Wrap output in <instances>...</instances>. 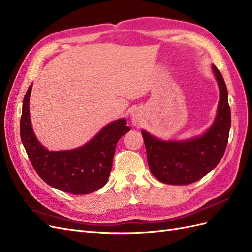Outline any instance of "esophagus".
I'll list each match as a JSON object with an SVG mask.
<instances>
[{"label":"esophagus","mask_w":252,"mask_h":252,"mask_svg":"<svg viewBox=\"0 0 252 252\" xmlns=\"http://www.w3.org/2000/svg\"><path fill=\"white\" fill-rule=\"evenodd\" d=\"M131 118H132V122H133L134 124H136V125H138V124L140 123V122H141V121H140L141 118H140V116H139V113L136 112V111H133V112H132Z\"/></svg>","instance_id":"1"}]
</instances>
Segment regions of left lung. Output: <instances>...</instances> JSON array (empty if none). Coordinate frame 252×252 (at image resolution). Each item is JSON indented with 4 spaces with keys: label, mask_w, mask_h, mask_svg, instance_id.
I'll list each match as a JSON object with an SVG mask.
<instances>
[{
    "label": "left lung",
    "mask_w": 252,
    "mask_h": 252,
    "mask_svg": "<svg viewBox=\"0 0 252 252\" xmlns=\"http://www.w3.org/2000/svg\"><path fill=\"white\" fill-rule=\"evenodd\" d=\"M220 88L218 114L203 135L186 141H162L142 130L151 173L159 182L187 185L201 180L220 163L228 143L231 113L223 75L212 65Z\"/></svg>",
    "instance_id": "1"
}]
</instances>
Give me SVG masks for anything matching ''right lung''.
Here are the masks:
<instances>
[{
    "label": "right lung",
    "mask_w": 252,
    "mask_h": 252,
    "mask_svg": "<svg viewBox=\"0 0 252 252\" xmlns=\"http://www.w3.org/2000/svg\"><path fill=\"white\" fill-rule=\"evenodd\" d=\"M30 85L23 100L21 140L34 170L51 187L72 194H87L108 181L118 141L130 128L125 119L106 125L93 140L79 148L49 151L36 140L29 114Z\"/></svg>",
    "instance_id": "right-lung-1"
}]
</instances>
